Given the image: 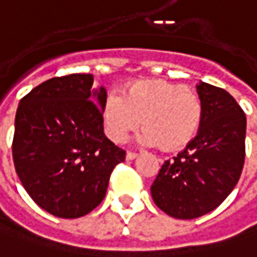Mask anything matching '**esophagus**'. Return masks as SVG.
Listing matches in <instances>:
<instances>
[{"label": "esophagus", "instance_id": "obj_1", "mask_svg": "<svg viewBox=\"0 0 257 257\" xmlns=\"http://www.w3.org/2000/svg\"><path fill=\"white\" fill-rule=\"evenodd\" d=\"M137 156H138L137 153H134V151H128V153H126V160H134Z\"/></svg>", "mask_w": 257, "mask_h": 257}]
</instances>
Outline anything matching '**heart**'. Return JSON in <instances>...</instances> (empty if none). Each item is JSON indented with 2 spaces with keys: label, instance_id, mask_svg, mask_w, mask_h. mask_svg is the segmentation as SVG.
<instances>
[{
  "label": "heart",
  "instance_id": "1",
  "mask_svg": "<svg viewBox=\"0 0 257 257\" xmlns=\"http://www.w3.org/2000/svg\"><path fill=\"white\" fill-rule=\"evenodd\" d=\"M101 119L106 135L113 143H122L143 119L141 143L177 151L199 132L204 103L196 91L182 84L140 80L126 85L120 96L109 93L104 97Z\"/></svg>",
  "mask_w": 257,
  "mask_h": 257
}]
</instances>
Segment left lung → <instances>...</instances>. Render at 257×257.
Returning <instances> with one entry per match:
<instances>
[{
    "label": "left lung",
    "mask_w": 257,
    "mask_h": 257,
    "mask_svg": "<svg viewBox=\"0 0 257 257\" xmlns=\"http://www.w3.org/2000/svg\"><path fill=\"white\" fill-rule=\"evenodd\" d=\"M204 119L198 135L173 160L164 161L151 186L156 205L179 219L202 217L231 193L244 166L246 114L235 98L201 83Z\"/></svg>",
    "instance_id": "left-lung-1"
}]
</instances>
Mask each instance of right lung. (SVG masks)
I'll use <instances>...</instances> for the list:
<instances>
[{"label":"right lung","instance_id":"1","mask_svg":"<svg viewBox=\"0 0 257 257\" xmlns=\"http://www.w3.org/2000/svg\"><path fill=\"white\" fill-rule=\"evenodd\" d=\"M91 85V74L53 77L26 94L16 113V172L30 198L58 218L91 212L125 161V150L103 132L106 90Z\"/></svg>","mask_w":257,"mask_h":257}]
</instances>
